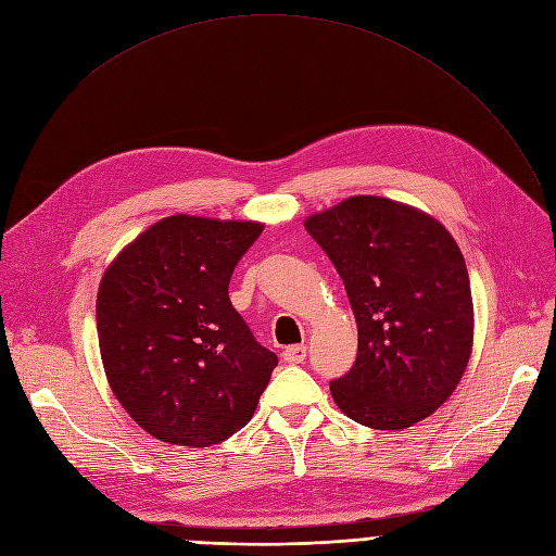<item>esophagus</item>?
Listing matches in <instances>:
<instances>
[{
    "label": "esophagus",
    "instance_id": "34e87169",
    "mask_svg": "<svg viewBox=\"0 0 556 556\" xmlns=\"http://www.w3.org/2000/svg\"><path fill=\"white\" fill-rule=\"evenodd\" d=\"M307 357V349L305 346H289L282 351V359L287 364H301Z\"/></svg>",
    "mask_w": 556,
    "mask_h": 556
}]
</instances>
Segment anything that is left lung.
<instances>
[{"label":"left lung","mask_w":556,"mask_h":556,"mask_svg":"<svg viewBox=\"0 0 556 556\" xmlns=\"http://www.w3.org/2000/svg\"><path fill=\"white\" fill-rule=\"evenodd\" d=\"M332 260L357 321V359L330 382L337 407L405 430L441 407L472 349L464 255L437 219L382 197H351L305 219Z\"/></svg>","instance_id":"8db88e82"}]
</instances>
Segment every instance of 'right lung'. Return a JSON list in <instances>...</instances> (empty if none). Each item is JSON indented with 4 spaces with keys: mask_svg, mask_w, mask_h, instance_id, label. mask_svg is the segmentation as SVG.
I'll list each match as a JSON object with an SVG mask.
<instances>
[{
    "mask_svg": "<svg viewBox=\"0 0 556 556\" xmlns=\"http://www.w3.org/2000/svg\"><path fill=\"white\" fill-rule=\"evenodd\" d=\"M262 228L174 215L105 269L101 362L115 399L151 437L205 447L251 420L278 357L232 307L228 282Z\"/></svg>",
    "mask_w": 556,
    "mask_h": 556,
    "instance_id": "add662e5",
    "label": "right lung"
}]
</instances>
